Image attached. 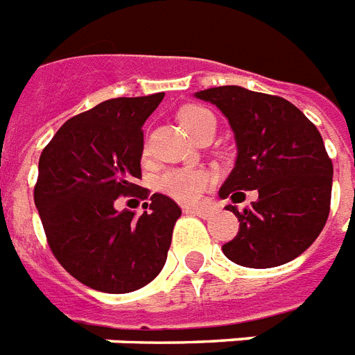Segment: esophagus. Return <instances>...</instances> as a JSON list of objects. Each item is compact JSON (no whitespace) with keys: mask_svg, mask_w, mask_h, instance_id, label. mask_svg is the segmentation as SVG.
Here are the masks:
<instances>
[{"mask_svg":"<svg viewBox=\"0 0 355 355\" xmlns=\"http://www.w3.org/2000/svg\"><path fill=\"white\" fill-rule=\"evenodd\" d=\"M185 213H193L196 217L209 218L215 213V207H185Z\"/></svg>","mask_w":355,"mask_h":355,"instance_id":"1","label":"esophagus"}]
</instances>
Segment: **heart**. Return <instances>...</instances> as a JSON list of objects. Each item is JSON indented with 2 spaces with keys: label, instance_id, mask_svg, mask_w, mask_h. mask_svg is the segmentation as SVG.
<instances>
[{
  "label": "heart",
  "instance_id": "b5f03b06",
  "mask_svg": "<svg viewBox=\"0 0 355 355\" xmlns=\"http://www.w3.org/2000/svg\"><path fill=\"white\" fill-rule=\"evenodd\" d=\"M180 121L196 138L206 127L215 123V116L204 106L187 105L180 110ZM209 183L211 175L202 168H172L159 175L155 187L159 193L166 194L175 202L194 204Z\"/></svg>",
  "mask_w": 355,
  "mask_h": 355
}]
</instances>
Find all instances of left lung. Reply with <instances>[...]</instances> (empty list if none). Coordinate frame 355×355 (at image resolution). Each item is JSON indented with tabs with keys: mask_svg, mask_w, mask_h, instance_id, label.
Masks as SVG:
<instances>
[{
	"mask_svg": "<svg viewBox=\"0 0 355 355\" xmlns=\"http://www.w3.org/2000/svg\"><path fill=\"white\" fill-rule=\"evenodd\" d=\"M194 97L225 114L238 157L218 191L239 220L236 238L223 245L225 257L245 268H275L314 243L331 204L333 164L318 129L286 98L241 86L209 87ZM259 200L239 212L243 190Z\"/></svg>",
	"mask_w": 355,
	"mask_h": 355,
	"instance_id": "1",
	"label": "left lung"
}]
</instances>
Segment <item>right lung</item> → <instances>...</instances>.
Wrapping results in <instances>:
<instances>
[{
	"label": "right lung",
	"instance_id": "obj_1",
	"mask_svg": "<svg viewBox=\"0 0 355 355\" xmlns=\"http://www.w3.org/2000/svg\"><path fill=\"white\" fill-rule=\"evenodd\" d=\"M164 93L117 97L61 125L39 159L35 206L58 262L82 284L127 294L155 279L166 262L181 209L155 193L148 211H117L119 196L146 198L142 127Z\"/></svg>",
	"mask_w": 355,
	"mask_h": 355
}]
</instances>
